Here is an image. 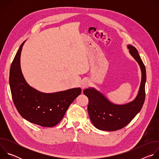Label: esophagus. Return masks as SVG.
<instances>
[{"instance_id":"1","label":"esophagus","mask_w":159,"mask_h":159,"mask_svg":"<svg viewBox=\"0 0 159 159\" xmlns=\"http://www.w3.org/2000/svg\"><path fill=\"white\" fill-rule=\"evenodd\" d=\"M90 85V82L89 80H84L81 83V87L82 89H85V88H87V87H89Z\"/></svg>"}]
</instances>
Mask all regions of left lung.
<instances>
[{
    "label": "left lung",
    "instance_id": "1",
    "mask_svg": "<svg viewBox=\"0 0 159 159\" xmlns=\"http://www.w3.org/2000/svg\"><path fill=\"white\" fill-rule=\"evenodd\" d=\"M127 47L130 55L139 64L142 71L139 93L133 101L123 105L115 104L93 87L84 90V94L89 99L87 111L90 119L94 126L101 130L112 131L123 128L140 111L145 101V66L137 50L131 44Z\"/></svg>",
    "mask_w": 159,
    "mask_h": 159
}]
</instances>
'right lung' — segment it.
I'll use <instances>...</instances> for the list:
<instances>
[{"mask_svg":"<svg viewBox=\"0 0 159 159\" xmlns=\"http://www.w3.org/2000/svg\"><path fill=\"white\" fill-rule=\"evenodd\" d=\"M25 41L20 46L10 69L9 84L14 104L20 116L28 121L44 127L55 126L81 94V89L44 93L31 87L22 75L20 65L21 50Z\"/></svg>","mask_w":159,"mask_h":159,"instance_id":"1","label":"right lung"}]
</instances>
